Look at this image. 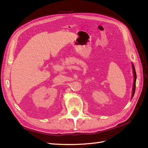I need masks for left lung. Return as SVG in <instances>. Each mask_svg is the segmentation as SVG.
<instances>
[{
  "mask_svg": "<svg viewBox=\"0 0 148 148\" xmlns=\"http://www.w3.org/2000/svg\"><path fill=\"white\" fill-rule=\"evenodd\" d=\"M132 68L133 70V75H134V83H133V93H132V98L134 96V94L135 92V88H136V71L135 69V66H134L133 64H132Z\"/></svg>",
  "mask_w": 148,
  "mask_h": 148,
  "instance_id": "left-lung-1",
  "label": "left lung"
}]
</instances>
